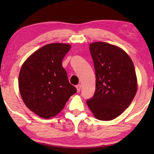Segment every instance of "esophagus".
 Here are the masks:
<instances>
[{"instance_id":"obj_1","label":"esophagus","mask_w":154,"mask_h":154,"mask_svg":"<svg viewBox=\"0 0 154 154\" xmlns=\"http://www.w3.org/2000/svg\"><path fill=\"white\" fill-rule=\"evenodd\" d=\"M76 88H77V92H79L80 90H81V85L80 84H78L77 85H76Z\"/></svg>"}]
</instances>
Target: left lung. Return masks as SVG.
<instances>
[{
	"label": "left lung",
	"mask_w": 154,
	"mask_h": 154,
	"mask_svg": "<svg viewBox=\"0 0 154 154\" xmlns=\"http://www.w3.org/2000/svg\"><path fill=\"white\" fill-rule=\"evenodd\" d=\"M96 90L87 105L99 120H112L128 107L137 90L134 66L123 49L104 42L90 45Z\"/></svg>",
	"instance_id": "8db88e82"
}]
</instances>
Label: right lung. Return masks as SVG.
I'll return each mask as SVG.
<instances>
[{
    "label": "right lung",
    "mask_w": 154,
    "mask_h": 154,
    "mask_svg": "<svg viewBox=\"0 0 154 154\" xmlns=\"http://www.w3.org/2000/svg\"><path fill=\"white\" fill-rule=\"evenodd\" d=\"M71 48L64 43L44 45L21 68L18 79L21 96L26 106L41 118L56 116L77 92L62 64Z\"/></svg>",
    "instance_id": "add662e5"
}]
</instances>
